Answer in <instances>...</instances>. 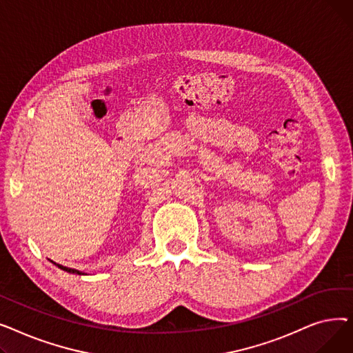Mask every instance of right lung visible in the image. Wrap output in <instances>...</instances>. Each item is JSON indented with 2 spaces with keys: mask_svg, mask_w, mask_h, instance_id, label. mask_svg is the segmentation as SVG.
I'll return each instance as SVG.
<instances>
[{
  "mask_svg": "<svg viewBox=\"0 0 353 353\" xmlns=\"http://www.w3.org/2000/svg\"><path fill=\"white\" fill-rule=\"evenodd\" d=\"M57 265V263H55ZM60 269H63V270H65V272H68V273H77V274H84V273H81V272H79V270H76V269H70V268H65V266H61V265H57Z\"/></svg>",
  "mask_w": 353,
  "mask_h": 353,
  "instance_id": "obj_1",
  "label": "right lung"
}]
</instances>
